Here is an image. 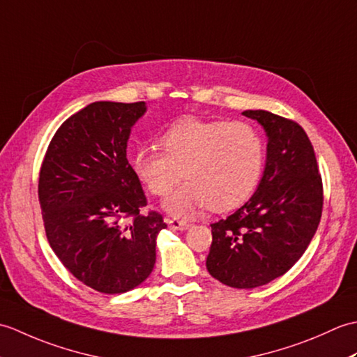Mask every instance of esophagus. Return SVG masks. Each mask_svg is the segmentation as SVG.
Returning <instances> with one entry per match:
<instances>
[{
  "instance_id": "1",
  "label": "esophagus",
  "mask_w": 357,
  "mask_h": 357,
  "mask_svg": "<svg viewBox=\"0 0 357 357\" xmlns=\"http://www.w3.org/2000/svg\"><path fill=\"white\" fill-rule=\"evenodd\" d=\"M165 224L170 227L173 230H187L188 229V222L183 221V219H176V218H165L164 219Z\"/></svg>"
}]
</instances>
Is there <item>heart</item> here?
Returning a JSON list of instances; mask_svg holds the SVG:
<instances>
[{"instance_id":"b5f03b06","label":"heart","mask_w":357,"mask_h":357,"mask_svg":"<svg viewBox=\"0 0 357 357\" xmlns=\"http://www.w3.org/2000/svg\"><path fill=\"white\" fill-rule=\"evenodd\" d=\"M159 142L136 149L132 167L156 196L169 195L184 174L187 183L164 202L173 216H190L208 206L213 211L236 208L261 181L265 146L248 123L183 119Z\"/></svg>"}]
</instances>
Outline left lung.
Wrapping results in <instances>:
<instances>
[{
  "label": "left lung",
  "instance_id": "8db88e82",
  "mask_svg": "<svg viewBox=\"0 0 357 357\" xmlns=\"http://www.w3.org/2000/svg\"><path fill=\"white\" fill-rule=\"evenodd\" d=\"M267 133V162L257 190L229 218L211 224L207 270L233 288H255L285 275L319 225L322 178L312 142L291 119L245 110Z\"/></svg>",
  "mask_w": 357,
  "mask_h": 357
}]
</instances>
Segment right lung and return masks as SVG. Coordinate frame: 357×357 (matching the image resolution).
Returning a JSON list of instances; mask_svg holds the SVG:
<instances>
[{"label":"right lung","instance_id":"obj_1","mask_svg":"<svg viewBox=\"0 0 357 357\" xmlns=\"http://www.w3.org/2000/svg\"><path fill=\"white\" fill-rule=\"evenodd\" d=\"M146 102L98 101L66 119L45 151L38 198L49 244L82 284L107 294L146 280L167 224L147 206L127 161V141ZM129 222L127 223L126 221Z\"/></svg>","mask_w":357,"mask_h":357}]
</instances>
